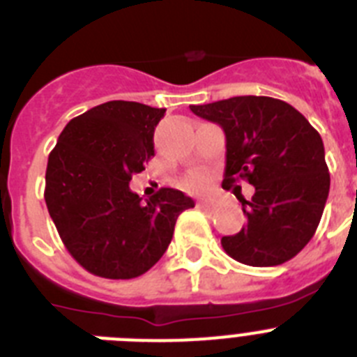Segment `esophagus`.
<instances>
[{
	"mask_svg": "<svg viewBox=\"0 0 357 357\" xmlns=\"http://www.w3.org/2000/svg\"><path fill=\"white\" fill-rule=\"evenodd\" d=\"M198 207L204 211H216V204H211V202H198Z\"/></svg>",
	"mask_w": 357,
	"mask_h": 357,
	"instance_id": "1",
	"label": "esophagus"
}]
</instances>
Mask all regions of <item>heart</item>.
Segmentation results:
<instances>
[{"label":"heart","instance_id":"1","mask_svg":"<svg viewBox=\"0 0 357 357\" xmlns=\"http://www.w3.org/2000/svg\"><path fill=\"white\" fill-rule=\"evenodd\" d=\"M211 184V173L207 172H193L189 173V175L184 176V181H182V188L185 191H191V193H202V191H206Z\"/></svg>","mask_w":357,"mask_h":357}]
</instances>
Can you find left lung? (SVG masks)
<instances>
[{
    "label": "left lung",
    "mask_w": 357,
    "mask_h": 357,
    "mask_svg": "<svg viewBox=\"0 0 357 357\" xmlns=\"http://www.w3.org/2000/svg\"><path fill=\"white\" fill-rule=\"evenodd\" d=\"M189 109L225 132L223 188H241L239 181L255 188L252 200L241 197L247 225L223 236V250L248 266H277L295 257L317 232L329 197L320 134L295 107L270 96H234Z\"/></svg>",
    "instance_id": "1"
}]
</instances>
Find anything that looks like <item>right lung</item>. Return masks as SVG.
Returning a JSON list of instances; mask_svg holds the SVG:
<instances>
[{
	"label": "right lung",
	"instance_id": "1",
	"mask_svg": "<svg viewBox=\"0 0 357 357\" xmlns=\"http://www.w3.org/2000/svg\"><path fill=\"white\" fill-rule=\"evenodd\" d=\"M166 109L114 100L73 118L48 157L44 200L64 247L105 279L146 273L172 243L176 218L195 207L160 188L143 202L132 175L155 155L153 132Z\"/></svg>",
	"mask_w": 357,
	"mask_h": 357
}]
</instances>
